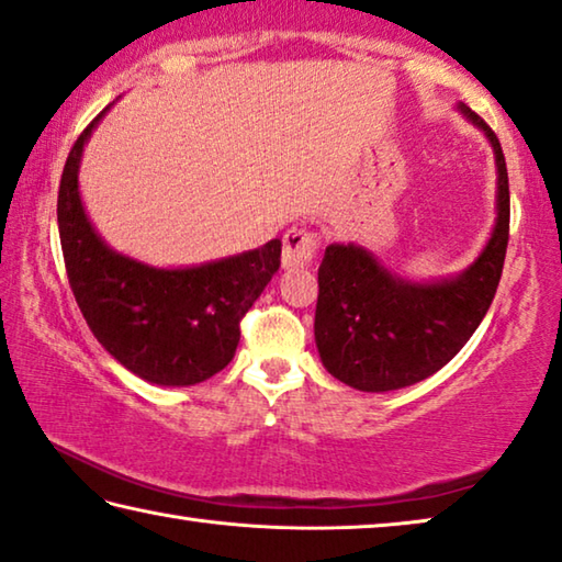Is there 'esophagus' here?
<instances>
[{
	"instance_id": "1",
	"label": "esophagus",
	"mask_w": 562,
	"mask_h": 562,
	"mask_svg": "<svg viewBox=\"0 0 562 562\" xmlns=\"http://www.w3.org/2000/svg\"><path fill=\"white\" fill-rule=\"evenodd\" d=\"M317 252V237L302 227L288 229L282 239V267L284 270H297L313 262Z\"/></svg>"
}]
</instances>
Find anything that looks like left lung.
<instances>
[{"label":"left lung","instance_id":"8db88e82","mask_svg":"<svg viewBox=\"0 0 562 562\" xmlns=\"http://www.w3.org/2000/svg\"><path fill=\"white\" fill-rule=\"evenodd\" d=\"M495 157V225L465 270L413 280L358 243L327 245L317 270L315 345L329 375L362 393H390L430 378L483 323L503 274L510 190L495 132L458 102Z\"/></svg>","mask_w":562,"mask_h":562}]
</instances>
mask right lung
Returning a JSON list of instances; mask_svg holds the SVG:
<instances>
[{"instance_id": "1", "label": "right lung", "mask_w": 562, "mask_h": 562, "mask_svg": "<svg viewBox=\"0 0 562 562\" xmlns=\"http://www.w3.org/2000/svg\"><path fill=\"white\" fill-rule=\"evenodd\" d=\"M110 106L79 135L61 172L67 278L89 329L122 368L159 387L198 385L235 358L239 319L280 270L282 243L187 267H157L106 245L85 210L79 167Z\"/></svg>"}]
</instances>
